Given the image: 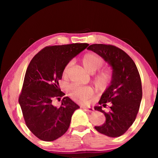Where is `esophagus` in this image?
<instances>
[{"mask_svg": "<svg viewBox=\"0 0 158 158\" xmlns=\"http://www.w3.org/2000/svg\"><path fill=\"white\" fill-rule=\"evenodd\" d=\"M82 108L84 109L85 111H90V112L93 111V108H91V107H90V106H83Z\"/></svg>", "mask_w": 158, "mask_h": 158, "instance_id": "1", "label": "esophagus"}]
</instances>
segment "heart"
<instances>
[{"mask_svg": "<svg viewBox=\"0 0 158 158\" xmlns=\"http://www.w3.org/2000/svg\"><path fill=\"white\" fill-rule=\"evenodd\" d=\"M105 63L103 58L98 53L89 52L85 53L82 58L83 65L90 73H94L102 67ZM73 64V61H69L64 67L63 74L67 76L68 71ZM114 78V72L111 69L106 68L102 69L94 77V84L96 88L100 90H105ZM69 95L74 101L80 104H85L90 100L93 95V90L89 86H81V85L71 84L68 87Z\"/></svg>", "mask_w": 158, "mask_h": 158, "instance_id": "obj_1", "label": "heart"}]
</instances>
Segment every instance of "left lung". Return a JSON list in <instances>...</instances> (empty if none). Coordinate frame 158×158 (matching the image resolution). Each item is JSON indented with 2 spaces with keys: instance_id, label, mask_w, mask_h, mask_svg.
Masks as SVG:
<instances>
[{
  "instance_id": "left-lung-1",
  "label": "left lung",
  "mask_w": 158,
  "mask_h": 158,
  "mask_svg": "<svg viewBox=\"0 0 158 158\" xmlns=\"http://www.w3.org/2000/svg\"><path fill=\"white\" fill-rule=\"evenodd\" d=\"M102 57L112 67L114 78L95 109L105 114L106 121L95 129L110 137H120L135 122L142 98L139 73L135 62L123 50L111 44H94L88 47ZM110 102V110L105 112Z\"/></svg>"
}]
</instances>
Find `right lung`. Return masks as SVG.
<instances>
[{"instance_id":"add662e5","label":"right lung","mask_w":158,"mask_h":158,"mask_svg":"<svg viewBox=\"0 0 158 158\" xmlns=\"http://www.w3.org/2000/svg\"><path fill=\"white\" fill-rule=\"evenodd\" d=\"M89 45L47 46L29 63L19 102L26 126L40 139L54 141L68 130L72 116L79 106L68 97L61 100L60 107L53 105V100L60 101L65 95L58 84L64 67Z\"/></svg>"}]
</instances>
